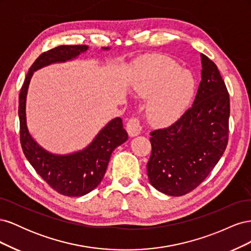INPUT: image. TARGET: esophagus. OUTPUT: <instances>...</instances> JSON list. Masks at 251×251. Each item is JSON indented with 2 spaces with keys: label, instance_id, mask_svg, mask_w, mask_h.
I'll use <instances>...</instances> for the list:
<instances>
[{
  "label": "esophagus",
  "instance_id": "34e87169",
  "mask_svg": "<svg viewBox=\"0 0 251 251\" xmlns=\"http://www.w3.org/2000/svg\"><path fill=\"white\" fill-rule=\"evenodd\" d=\"M142 126L138 118H131L126 124V131L131 137H135L141 133Z\"/></svg>",
  "mask_w": 251,
  "mask_h": 251
}]
</instances>
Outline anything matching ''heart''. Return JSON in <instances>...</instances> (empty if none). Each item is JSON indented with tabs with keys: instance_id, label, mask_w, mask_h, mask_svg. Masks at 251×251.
<instances>
[{
	"instance_id": "1",
	"label": "heart",
	"mask_w": 251,
	"mask_h": 251,
	"mask_svg": "<svg viewBox=\"0 0 251 251\" xmlns=\"http://www.w3.org/2000/svg\"><path fill=\"white\" fill-rule=\"evenodd\" d=\"M133 88L140 97L151 96L147 108L149 120L163 126L184 113L195 95L196 79L174 59L151 56L141 62Z\"/></svg>"
}]
</instances>
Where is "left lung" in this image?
<instances>
[{"mask_svg": "<svg viewBox=\"0 0 251 251\" xmlns=\"http://www.w3.org/2000/svg\"><path fill=\"white\" fill-rule=\"evenodd\" d=\"M202 79L191 108L172 126L151 132V184L169 196L200 185L228 142L229 94L216 64L201 53Z\"/></svg>", "mask_w": 251, "mask_h": 251, "instance_id": "left-lung-1", "label": "left lung"}]
</instances>
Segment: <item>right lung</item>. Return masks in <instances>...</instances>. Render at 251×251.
<instances>
[{
	"label": "right lung",
	"mask_w": 251,
	"mask_h": 251,
	"mask_svg": "<svg viewBox=\"0 0 251 251\" xmlns=\"http://www.w3.org/2000/svg\"><path fill=\"white\" fill-rule=\"evenodd\" d=\"M87 50L86 45H62L42 53L30 67L19 97L20 140L24 155L50 187L68 197L87 195L100 183L113 151L127 140L123 119L117 117L111 120L85 150L70 155H54L41 148L29 134L26 124V96L34 71L53 63L75 58Z\"/></svg>",
	"instance_id": "right-lung-1"
}]
</instances>
